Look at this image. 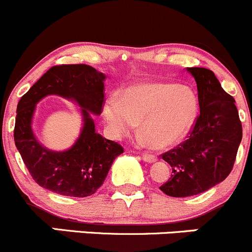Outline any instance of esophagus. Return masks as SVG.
Segmentation results:
<instances>
[{
    "label": "esophagus",
    "mask_w": 252,
    "mask_h": 252,
    "mask_svg": "<svg viewBox=\"0 0 252 252\" xmlns=\"http://www.w3.org/2000/svg\"><path fill=\"white\" fill-rule=\"evenodd\" d=\"M142 159H144L145 162L152 163V162L157 161V156H155L154 154H150V152H144V154H142Z\"/></svg>",
    "instance_id": "1"
}]
</instances>
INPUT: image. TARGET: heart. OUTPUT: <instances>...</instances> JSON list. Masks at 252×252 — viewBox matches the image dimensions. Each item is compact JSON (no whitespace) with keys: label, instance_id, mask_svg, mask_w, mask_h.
I'll use <instances>...</instances> for the list:
<instances>
[{"label":"heart","instance_id":"1","mask_svg":"<svg viewBox=\"0 0 252 252\" xmlns=\"http://www.w3.org/2000/svg\"><path fill=\"white\" fill-rule=\"evenodd\" d=\"M197 97L191 88L173 83H142L129 86L121 100L111 96L102 107V118L113 138L130 134L139 122L156 149L177 144L187 136L196 119Z\"/></svg>","mask_w":252,"mask_h":252}]
</instances>
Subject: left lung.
I'll return each instance as SVG.
<instances>
[{"label": "left lung", "mask_w": 252, "mask_h": 252, "mask_svg": "<svg viewBox=\"0 0 252 252\" xmlns=\"http://www.w3.org/2000/svg\"><path fill=\"white\" fill-rule=\"evenodd\" d=\"M187 70L196 81L200 114L189 138L162 155L172 174L159 189L173 197L201 194L223 182L232 172L243 138L235 100L215 73L199 67Z\"/></svg>", "instance_id": "8db88e82"}]
</instances>
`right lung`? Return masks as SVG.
Returning a JSON list of instances; mask_svg holds the SVG:
<instances>
[{
    "label": "right lung",
    "instance_id": "obj_1",
    "mask_svg": "<svg viewBox=\"0 0 252 252\" xmlns=\"http://www.w3.org/2000/svg\"><path fill=\"white\" fill-rule=\"evenodd\" d=\"M105 79L90 65H55L18 102L14 142L32 179L44 189L64 196H90L103 184L116 157L123 154L121 145L96 133L94 123L93 114L100 116L102 110ZM50 94L73 100L82 108L83 128L64 152L47 149L32 130L36 105Z\"/></svg>",
    "mask_w": 252,
    "mask_h": 252
}]
</instances>
